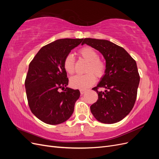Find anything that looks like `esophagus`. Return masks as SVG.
<instances>
[{"mask_svg":"<svg viewBox=\"0 0 159 159\" xmlns=\"http://www.w3.org/2000/svg\"><path fill=\"white\" fill-rule=\"evenodd\" d=\"M80 93H81V95H83V94H84L85 93V90H84V89H80Z\"/></svg>","mask_w":159,"mask_h":159,"instance_id":"1","label":"esophagus"}]
</instances>
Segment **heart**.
<instances>
[{"instance_id":"heart-1","label":"heart","mask_w":159,"mask_h":159,"mask_svg":"<svg viewBox=\"0 0 159 159\" xmlns=\"http://www.w3.org/2000/svg\"><path fill=\"white\" fill-rule=\"evenodd\" d=\"M79 55L88 62L86 74L75 75L70 79V85L73 88L84 89L90 87L95 82V75L98 78H102L106 71V64L99 58V53L93 48L85 46L79 50ZM63 66L67 73L72 75L75 72V60L73 55H66L63 61ZM95 75L94 76V75Z\"/></svg>"}]
</instances>
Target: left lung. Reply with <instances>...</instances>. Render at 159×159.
<instances>
[{
	"mask_svg": "<svg viewBox=\"0 0 159 159\" xmlns=\"http://www.w3.org/2000/svg\"><path fill=\"white\" fill-rule=\"evenodd\" d=\"M84 44L100 52L106 61L105 74L92 89L98 94V99L91 105V112L101 123L119 122L135 103L140 81L136 61L123 48L110 41L85 38ZM102 87L106 89L105 92L98 91Z\"/></svg>",
	"mask_w": 159,
	"mask_h": 159,
	"instance_id": "obj_1",
	"label": "left lung"
}]
</instances>
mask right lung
Here are the masks:
<instances>
[{
  "instance_id": "add662e5",
  "label": "right lung",
  "mask_w": 159,
  "mask_h": 159,
  "mask_svg": "<svg viewBox=\"0 0 159 159\" xmlns=\"http://www.w3.org/2000/svg\"><path fill=\"white\" fill-rule=\"evenodd\" d=\"M82 40H57L43 46L30 61L25 80L28 103L32 113L45 123H62L74 112L80 92L67 88L69 80L63 61Z\"/></svg>"
}]
</instances>
